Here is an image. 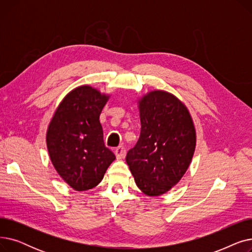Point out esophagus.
<instances>
[{"label":"esophagus","mask_w":252,"mask_h":252,"mask_svg":"<svg viewBox=\"0 0 252 252\" xmlns=\"http://www.w3.org/2000/svg\"><path fill=\"white\" fill-rule=\"evenodd\" d=\"M114 153H115V156H116L117 159H122V158L126 155V149L123 146H118L115 149Z\"/></svg>","instance_id":"34e87169"}]
</instances>
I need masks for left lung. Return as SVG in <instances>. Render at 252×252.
Listing matches in <instances>:
<instances>
[{
    "instance_id": "8db88e82",
    "label": "left lung",
    "mask_w": 252,
    "mask_h": 252,
    "mask_svg": "<svg viewBox=\"0 0 252 252\" xmlns=\"http://www.w3.org/2000/svg\"><path fill=\"white\" fill-rule=\"evenodd\" d=\"M139 109L140 138L126 160L138 188L159 196L187 171L196 146L195 128L186 106L170 93H148L139 101Z\"/></svg>"
}]
</instances>
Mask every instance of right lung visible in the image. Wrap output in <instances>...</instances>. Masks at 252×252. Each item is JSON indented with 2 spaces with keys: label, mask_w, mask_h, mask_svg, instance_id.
<instances>
[{
  "label": "right lung",
  "mask_w": 252,
  "mask_h": 252,
  "mask_svg": "<svg viewBox=\"0 0 252 252\" xmlns=\"http://www.w3.org/2000/svg\"><path fill=\"white\" fill-rule=\"evenodd\" d=\"M109 96L82 86L65 96L47 131L51 161L59 176L76 191L96 187L115 159L105 146L99 117Z\"/></svg>",
  "instance_id": "add662e5"
}]
</instances>
